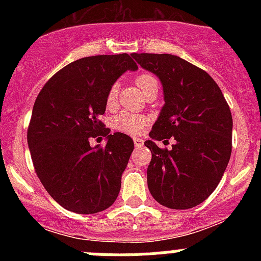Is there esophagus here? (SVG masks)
<instances>
[{"label":"esophagus","mask_w":261,"mask_h":261,"mask_svg":"<svg viewBox=\"0 0 261 261\" xmlns=\"http://www.w3.org/2000/svg\"><path fill=\"white\" fill-rule=\"evenodd\" d=\"M133 142H135L136 146L138 147V146H141L142 142H144V141H142V140L140 137H135V138H133Z\"/></svg>","instance_id":"esophagus-1"}]
</instances>
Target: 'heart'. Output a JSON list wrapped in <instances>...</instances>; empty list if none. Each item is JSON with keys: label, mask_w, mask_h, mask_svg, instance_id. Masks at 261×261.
Instances as JSON below:
<instances>
[{"label": "heart", "mask_w": 261, "mask_h": 261, "mask_svg": "<svg viewBox=\"0 0 261 261\" xmlns=\"http://www.w3.org/2000/svg\"><path fill=\"white\" fill-rule=\"evenodd\" d=\"M136 85H137L138 90L144 93L145 90L149 89L153 85L156 84V80L149 73H144V74L137 75L136 78ZM117 95V85H112L110 87L107 93V105L111 106L114 105L115 99ZM147 119L144 116H140V115L130 114V112H126V111H121L119 114L115 115L112 117V126H114L116 130L123 133H128V135H138L141 132L144 126L146 125Z\"/></svg>", "instance_id": "obj_1"}]
</instances>
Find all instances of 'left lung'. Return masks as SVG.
<instances>
[{"label": "left lung", "mask_w": 261, "mask_h": 261, "mask_svg": "<svg viewBox=\"0 0 261 261\" xmlns=\"http://www.w3.org/2000/svg\"><path fill=\"white\" fill-rule=\"evenodd\" d=\"M159 78L163 105L145 146L151 151L147 187L170 209H190L208 199L222 179L231 155L232 117L222 91L202 69L174 55L132 53ZM171 137V151L155 141Z\"/></svg>", "instance_id": "left-lung-1"}]
</instances>
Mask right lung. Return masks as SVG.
Instances as JSON below:
<instances>
[{"label": "right lung", "instance_id": "right-lung-1", "mask_svg": "<svg viewBox=\"0 0 261 261\" xmlns=\"http://www.w3.org/2000/svg\"><path fill=\"white\" fill-rule=\"evenodd\" d=\"M137 69L126 53L84 57L57 71L40 90L27 144L36 175L62 208L94 214L116 200L135 144L124 133L110 135L99 116L110 87L126 70ZM99 135L108 138L106 146L91 147L89 140Z\"/></svg>", "mask_w": 261, "mask_h": 261}]
</instances>
